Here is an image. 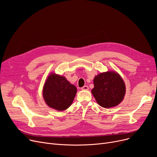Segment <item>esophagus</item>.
I'll use <instances>...</instances> for the list:
<instances>
[{
  "label": "esophagus",
  "mask_w": 157,
  "mask_h": 157,
  "mask_svg": "<svg viewBox=\"0 0 157 157\" xmlns=\"http://www.w3.org/2000/svg\"><path fill=\"white\" fill-rule=\"evenodd\" d=\"M88 89H89V88L88 86H84L83 87L81 88V90H88Z\"/></svg>",
  "instance_id": "esophagus-1"
}]
</instances>
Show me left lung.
Wrapping results in <instances>:
<instances>
[{
	"mask_svg": "<svg viewBox=\"0 0 157 157\" xmlns=\"http://www.w3.org/2000/svg\"><path fill=\"white\" fill-rule=\"evenodd\" d=\"M92 94L102 108H110L118 105L124 98L125 85L122 78L114 71L98 74L94 79Z\"/></svg>",
	"mask_w": 157,
	"mask_h": 157,
	"instance_id": "1",
	"label": "left lung"
}]
</instances>
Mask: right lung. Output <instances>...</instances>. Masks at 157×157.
<instances>
[{
    "label": "right lung",
    "mask_w": 157,
    "mask_h": 157,
    "mask_svg": "<svg viewBox=\"0 0 157 157\" xmlns=\"http://www.w3.org/2000/svg\"><path fill=\"white\" fill-rule=\"evenodd\" d=\"M77 93L76 87L65 77L50 74L43 86V95L46 104L57 111H64L72 104Z\"/></svg>",
    "instance_id": "1"
}]
</instances>
